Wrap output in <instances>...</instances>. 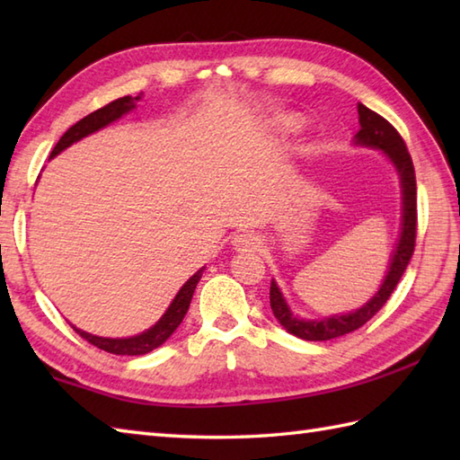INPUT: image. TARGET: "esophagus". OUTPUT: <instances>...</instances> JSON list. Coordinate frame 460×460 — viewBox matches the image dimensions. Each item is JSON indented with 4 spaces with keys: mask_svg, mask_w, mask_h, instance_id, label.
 <instances>
[{
    "mask_svg": "<svg viewBox=\"0 0 460 460\" xmlns=\"http://www.w3.org/2000/svg\"><path fill=\"white\" fill-rule=\"evenodd\" d=\"M233 247H235V251L239 252H251V251H257L261 247V239L255 235V233H239V235H235V239H233Z\"/></svg>",
    "mask_w": 460,
    "mask_h": 460,
    "instance_id": "obj_1",
    "label": "esophagus"
}]
</instances>
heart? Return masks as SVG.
<instances>
[{
    "mask_svg": "<svg viewBox=\"0 0 460 460\" xmlns=\"http://www.w3.org/2000/svg\"><path fill=\"white\" fill-rule=\"evenodd\" d=\"M296 124H298L296 120H287V122H285L287 128H296Z\"/></svg>",
    "mask_w": 460,
    "mask_h": 460,
    "instance_id": "1",
    "label": "heart"
}]
</instances>
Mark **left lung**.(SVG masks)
Returning <instances> with one entry per match:
<instances>
[{"instance_id":"left-lung-1","label":"left lung","mask_w":460,"mask_h":460,"mask_svg":"<svg viewBox=\"0 0 460 460\" xmlns=\"http://www.w3.org/2000/svg\"><path fill=\"white\" fill-rule=\"evenodd\" d=\"M359 114V132L354 136L356 146H364V148H374L384 152L385 158L394 164V168L399 175V183H402V231H399V239L395 243V249L389 259V267L384 280L377 288V292L371 296L364 306H359L346 314H332L318 320L300 318L298 314L290 310L287 298L275 279L270 280V308L272 314L280 322L288 334L308 340V341H324L332 338H340L349 332L364 326L369 318L376 316V312L385 305L387 298L392 296L399 279L411 261L413 249H415V235H417V188H415V170L411 155L407 152V146L402 136L389 124L385 119L367 106L358 104Z\"/></svg>"}]
</instances>
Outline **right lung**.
<instances>
[{
	"label": "right lung",
	"instance_id": "obj_1",
	"mask_svg": "<svg viewBox=\"0 0 460 460\" xmlns=\"http://www.w3.org/2000/svg\"><path fill=\"white\" fill-rule=\"evenodd\" d=\"M140 99H142V94L134 96V99H132V96H122V99L102 106V109L91 112L89 116H84L83 120H79L75 126H71V128H68L61 136V140L57 142V146L51 152V158H55V155H58L63 150H66L68 146H73L75 142L86 138L89 134L99 132L101 128H104V126H109L114 120L122 119L124 114H128L130 111L136 109V102H138ZM203 270H205V267L195 272L193 277L185 280V285L178 290V295L173 296L172 305L168 306V310L164 312L162 318L155 322L152 328L140 332V334L130 336V338H102V336L89 334V332H84V330L76 328L73 324L71 326H73L76 334L83 336L86 341H91L93 346L101 348L104 351H111V354H116V356L148 354V351L160 348L164 341L173 334L175 328L181 324V320L185 316V312H188V308H190L191 296H193L195 287H198V282L203 275Z\"/></svg>",
	"mask_w": 460,
	"mask_h": 460
}]
</instances>
